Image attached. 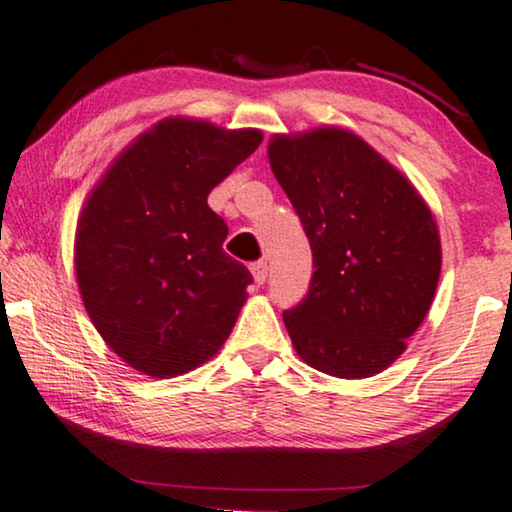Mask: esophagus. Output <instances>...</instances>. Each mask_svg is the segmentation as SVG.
Returning <instances> with one entry per match:
<instances>
[{
    "label": "esophagus",
    "instance_id": "34e87169",
    "mask_svg": "<svg viewBox=\"0 0 512 512\" xmlns=\"http://www.w3.org/2000/svg\"><path fill=\"white\" fill-rule=\"evenodd\" d=\"M250 273H253L257 285H264L266 276H269V266H266V262H253L250 264Z\"/></svg>",
    "mask_w": 512,
    "mask_h": 512
}]
</instances>
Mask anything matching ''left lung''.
<instances>
[{"mask_svg": "<svg viewBox=\"0 0 512 512\" xmlns=\"http://www.w3.org/2000/svg\"><path fill=\"white\" fill-rule=\"evenodd\" d=\"M269 163L312 248L308 296L282 312L310 368L375 377L398 361L430 310L441 241L421 193L356 133H276Z\"/></svg>", "mask_w": 512, "mask_h": 512, "instance_id": "obj_1", "label": "left lung"}]
</instances>
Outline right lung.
<instances>
[{
	"instance_id": "obj_1",
	"label": "right lung",
	"mask_w": 512,
	"mask_h": 512,
	"mask_svg": "<svg viewBox=\"0 0 512 512\" xmlns=\"http://www.w3.org/2000/svg\"><path fill=\"white\" fill-rule=\"evenodd\" d=\"M262 137L167 117L91 188L73 248L80 296L105 345L142 375L200 368L232 333L253 276L223 250L227 225L207 197Z\"/></svg>"
}]
</instances>
